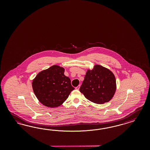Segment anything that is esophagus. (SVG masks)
<instances>
[{"instance_id":"esophagus-1","label":"esophagus","mask_w":150,"mask_h":150,"mask_svg":"<svg viewBox=\"0 0 150 150\" xmlns=\"http://www.w3.org/2000/svg\"><path fill=\"white\" fill-rule=\"evenodd\" d=\"M80 87V85H78L77 87H75V89L78 90H79Z\"/></svg>"}]
</instances>
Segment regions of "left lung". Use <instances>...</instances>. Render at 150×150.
<instances>
[{
	"label": "left lung",
	"mask_w": 150,
	"mask_h": 150,
	"mask_svg": "<svg viewBox=\"0 0 150 150\" xmlns=\"http://www.w3.org/2000/svg\"><path fill=\"white\" fill-rule=\"evenodd\" d=\"M116 90V80L109 69L96 65L88 70L80 88L87 100L97 104H103L112 98Z\"/></svg>",
	"instance_id": "obj_1"
}]
</instances>
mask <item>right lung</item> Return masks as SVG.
Here are the masks:
<instances>
[{
	"mask_svg": "<svg viewBox=\"0 0 150 150\" xmlns=\"http://www.w3.org/2000/svg\"><path fill=\"white\" fill-rule=\"evenodd\" d=\"M64 69L53 65L37 75L32 81L33 90L42 105L54 108L62 105L75 88Z\"/></svg>",
	"mask_w": 150,
	"mask_h": 150,
	"instance_id": "obj_1",
	"label": "right lung"
}]
</instances>
